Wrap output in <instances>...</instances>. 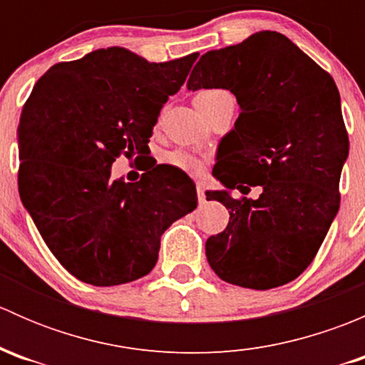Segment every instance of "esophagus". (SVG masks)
<instances>
[{"instance_id":"34e87169","label":"esophagus","mask_w":365,"mask_h":365,"mask_svg":"<svg viewBox=\"0 0 365 365\" xmlns=\"http://www.w3.org/2000/svg\"><path fill=\"white\" fill-rule=\"evenodd\" d=\"M196 192H197V201H200V205H203L205 200H206L203 183H197V185H196Z\"/></svg>"}]
</instances>
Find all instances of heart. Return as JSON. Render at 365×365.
Instances as JSON below:
<instances>
[{
	"label": "heart",
	"mask_w": 365,
	"mask_h": 365,
	"mask_svg": "<svg viewBox=\"0 0 365 365\" xmlns=\"http://www.w3.org/2000/svg\"><path fill=\"white\" fill-rule=\"evenodd\" d=\"M226 93L227 91L224 90H201L197 91L194 101H212V98L220 97V95H226ZM165 160H168V164L178 168L180 171L190 173V175H196V173L201 171V162L187 152H180V150L178 152H171L165 155Z\"/></svg>",
	"instance_id": "obj_1"
}]
</instances>
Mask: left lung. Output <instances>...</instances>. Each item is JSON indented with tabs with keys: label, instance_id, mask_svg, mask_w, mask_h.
<instances>
[{
	"label": "left lung",
	"instance_id": "1",
	"mask_svg": "<svg viewBox=\"0 0 365 365\" xmlns=\"http://www.w3.org/2000/svg\"><path fill=\"white\" fill-rule=\"evenodd\" d=\"M192 91L222 88L240 114L220 141L206 192L230 210L222 233L206 240V259L230 284L272 289L311 264L339 210V180L349 141L336 83L277 31L208 51L189 77ZM259 185L257 200L230 190Z\"/></svg>",
	"mask_w": 365,
	"mask_h": 365
}]
</instances>
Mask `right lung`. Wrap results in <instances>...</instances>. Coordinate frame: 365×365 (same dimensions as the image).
Instances as JSON below:
<instances>
[{
    "mask_svg": "<svg viewBox=\"0 0 365 365\" xmlns=\"http://www.w3.org/2000/svg\"><path fill=\"white\" fill-rule=\"evenodd\" d=\"M197 53L150 63L125 47L53 65L17 127L19 194L51 252L79 281L118 286L148 274L160 237L197 206L183 171L153 165L135 183L111 180L125 153L141 159L169 95Z\"/></svg>",
    "mask_w": 365,
    "mask_h": 365,
    "instance_id": "1",
    "label": "right lung"
}]
</instances>
